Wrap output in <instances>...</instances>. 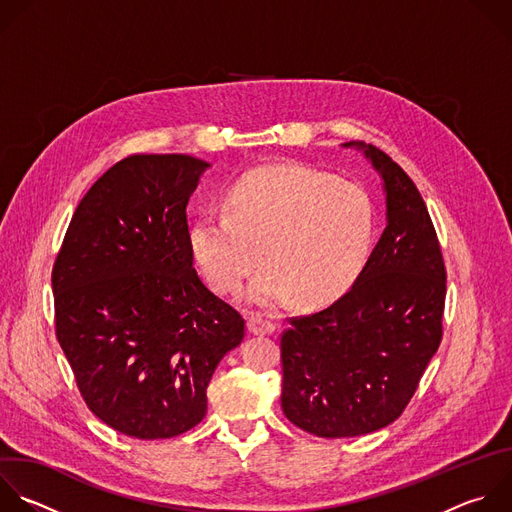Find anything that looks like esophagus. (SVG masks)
Wrapping results in <instances>:
<instances>
[{
	"instance_id": "1",
	"label": "esophagus",
	"mask_w": 512,
	"mask_h": 512,
	"mask_svg": "<svg viewBox=\"0 0 512 512\" xmlns=\"http://www.w3.org/2000/svg\"><path fill=\"white\" fill-rule=\"evenodd\" d=\"M247 325H249V331H251V333H257V335H269V333H273L275 327H277L271 319H267V317L261 315V313H251Z\"/></svg>"
}]
</instances>
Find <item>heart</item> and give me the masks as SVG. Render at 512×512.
Instances as JSON below:
<instances>
[{"mask_svg":"<svg viewBox=\"0 0 512 512\" xmlns=\"http://www.w3.org/2000/svg\"><path fill=\"white\" fill-rule=\"evenodd\" d=\"M225 211L201 215L189 245L219 293L237 291L263 261L247 297L279 305L295 295L315 307L342 295L362 273L376 235L368 193L297 164H267L241 177Z\"/></svg>","mask_w":512,"mask_h":512,"instance_id":"obj_1","label":"heart"}]
</instances>
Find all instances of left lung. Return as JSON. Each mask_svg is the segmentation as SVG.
<instances>
[{
  "label": "left lung",
  "mask_w": 512,
  "mask_h": 512,
  "mask_svg": "<svg viewBox=\"0 0 512 512\" xmlns=\"http://www.w3.org/2000/svg\"><path fill=\"white\" fill-rule=\"evenodd\" d=\"M358 146L384 181L386 229L337 301L289 317L281 408L319 438L376 432L400 418L442 342L446 267L426 203L402 166Z\"/></svg>",
  "instance_id": "left-lung-1"
}]
</instances>
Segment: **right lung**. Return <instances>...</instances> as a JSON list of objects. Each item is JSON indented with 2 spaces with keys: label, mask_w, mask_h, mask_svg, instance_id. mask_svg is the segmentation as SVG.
<instances>
[{
  "label": "right lung",
  "mask_w": 512,
  "mask_h": 512,
  "mask_svg": "<svg viewBox=\"0 0 512 512\" xmlns=\"http://www.w3.org/2000/svg\"><path fill=\"white\" fill-rule=\"evenodd\" d=\"M209 164L130 154L90 187L52 269L56 337L86 406L120 434L195 428L241 313L193 267L187 205Z\"/></svg>",
  "instance_id": "right-lung-1"
}]
</instances>
